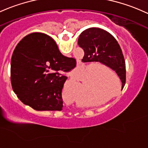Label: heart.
I'll list each match as a JSON object with an SVG mask.
<instances>
[{
	"mask_svg": "<svg viewBox=\"0 0 148 148\" xmlns=\"http://www.w3.org/2000/svg\"><path fill=\"white\" fill-rule=\"evenodd\" d=\"M87 77L86 76H84V77H81L80 78V87L81 88H83V92L85 93V95L88 97L89 98H92V99H95L97 100H101L103 98L105 97L106 96V91L102 90H100V89H97L95 86H90V83H89V81L87 80L85 82V85H84V82L86 80ZM71 85L72 86L73 88L75 90V95H65V98L66 100H71V101H74L75 99L76 98L80 97L81 96V90L80 85H79L78 82L76 78H73L71 80ZM89 88H88V87Z\"/></svg>",
	"mask_w": 148,
	"mask_h": 148,
	"instance_id": "obj_1",
	"label": "heart"
}]
</instances>
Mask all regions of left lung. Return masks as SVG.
I'll list each match as a JSON object with an SVG mask.
<instances>
[{"instance_id": "8db88e82", "label": "left lung", "mask_w": 148, "mask_h": 148, "mask_svg": "<svg viewBox=\"0 0 148 148\" xmlns=\"http://www.w3.org/2000/svg\"><path fill=\"white\" fill-rule=\"evenodd\" d=\"M77 44L85 51L82 62H100L111 68L119 76L123 88L125 59L118 42L110 33L100 28H89L81 33Z\"/></svg>"}]
</instances>
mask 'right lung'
Wrapping results in <instances>:
<instances>
[{"label":"right lung","mask_w":148,"mask_h":148,"mask_svg":"<svg viewBox=\"0 0 148 148\" xmlns=\"http://www.w3.org/2000/svg\"><path fill=\"white\" fill-rule=\"evenodd\" d=\"M75 66V59L62 55L51 37L32 33L18 43L12 53V90L23 104L36 111H61L62 90L68 77L60 73Z\"/></svg>","instance_id":"right-lung-1"}]
</instances>
